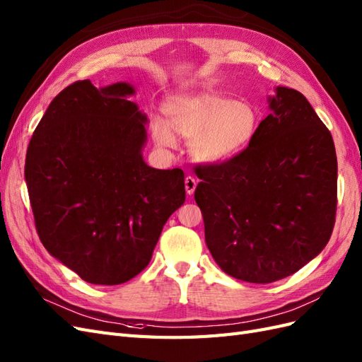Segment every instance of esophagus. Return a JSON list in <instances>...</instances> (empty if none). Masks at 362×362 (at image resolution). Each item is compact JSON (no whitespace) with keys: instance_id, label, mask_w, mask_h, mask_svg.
<instances>
[{"instance_id":"34e87169","label":"esophagus","mask_w":362,"mask_h":362,"mask_svg":"<svg viewBox=\"0 0 362 362\" xmlns=\"http://www.w3.org/2000/svg\"><path fill=\"white\" fill-rule=\"evenodd\" d=\"M195 187H197V180H195L192 175H188V177L185 179V189H187V194L192 195L195 191Z\"/></svg>"}]
</instances>
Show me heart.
<instances>
[{
    "label": "heart",
    "mask_w": 362,
    "mask_h": 362,
    "mask_svg": "<svg viewBox=\"0 0 362 362\" xmlns=\"http://www.w3.org/2000/svg\"><path fill=\"white\" fill-rule=\"evenodd\" d=\"M165 121L151 122L153 142L159 150L177 147L174 133L191 138L189 154L200 163L218 165L240 156L256 139L262 115L250 100L218 94H173L162 103Z\"/></svg>",
    "instance_id": "obj_1"
}]
</instances>
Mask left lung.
Segmentation results:
<instances>
[{
  "instance_id": "obj_1",
  "label": "left lung",
  "mask_w": 362,
  "mask_h": 362,
  "mask_svg": "<svg viewBox=\"0 0 362 362\" xmlns=\"http://www.w3.org/2000/svg\"><path fill=\"white\" fill-rule=\"evenodd\" d=\"M270 113L240 156L204 167L195 189L206 245L221 270L272 284L322 252L337 211V154L300 92L277 86Z\"/></svg>"
}]
</instances>
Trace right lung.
<instances>
[{"label":"right lung","mask_w":362,"mask_h":362,"mask_svg":"<svg viewBox=\"0 0 362 362\" xmlns=\"http://www.w3.org/2000/svg\"><path fill=\"white\" fill-rule=\"evenodd\" d=\"M135 86L81 80L49 103L28 144L25 182L44 247L94 285H119L151 259L163 224L185 203L179 168L142 158L147 115Z\"/></svg>","instance_id":"right-lung-1"}]
</instances>
